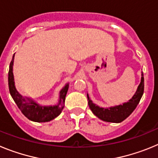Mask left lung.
Instances as JSON below:
<instances>
[{
	"instance_id": "obj_1",
	"label": "left lung",
	"mask_w": 158,
	"mask_h": 158,
	"mask_svg": "<svg viewBox=\"0 0 158 158\" xmlns=\"http://www.w3.org/2000/svg\"><path fill=\"white\" fill-rule=\"evenodd\" d=\"M143 92H144V77H143V73H142L141 82L138 86L135 93L132 96V98L123 104L110 107H101L93 103V100L89 98L88 93L87 97L89 100V107L96 117H98L100 119L105 122L118 123L126 119L131 113L133 112L142 98Z\"/></svg>"
}]
</instances>
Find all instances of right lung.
Masks as SVG:
<instances>
[{
	"instance_id": "add662e5",
	"label": "right lung",
	"mask_w": 158,
	"mask_h": 158,
	"mask_svg": "<svg viewBox=\"0 0 158 158\" xmlns=\"http://www.w3.org/2000/svg\"><path fill=\"white\" fill-rule=\"evenodd\" d=\"M14 56H15V54L12 56V61L9 65V70H8V88H9V93L16 105L19 107V109L28 119L33 122H49L56 118L61 114L63 109L65 96L69 89V83L65 84V86L61 89L58 104L50 106L40 105V104L36 103L31 98H28L27 96H23L17 91L15 85L13 75Z\"/></svg>"
}]
</instances>
